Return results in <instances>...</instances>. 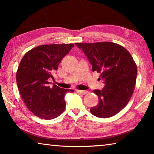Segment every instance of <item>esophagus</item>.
Returning a JSON list of instances; mask_svg holds the SVG:
<instances>
[{"mask_svg":"<svg viewBox=\"0 0 154 154\" xmlns=\"http://www.w3.org/2000/svg\"><path fill=\"white\" fill-rule=\"evenodd\" d=\"M77 92L79 93V94H86L88 93V91H86V90H77Z\"/></svg>","mask_w":154,"mask_h":154,"instance_id":"34e87169","label":"esophagus"}]
</instances>
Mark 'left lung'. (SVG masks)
<instances>
[{"label": "left lung", "instance_id": "1", "mask_svg": "<svg viewBox=\"0 0 154 154\" xmlns=\"http://www.w3.org/2000/svg\"><path fill=\"white\" fill-rule=\"evenodd\" d=\"M92 65V71L100 73L105 83L102 90L93 92L99 103L90 109L100 118H110L126 106L134 92L137 75V64L123 46L111 42L76 43Z\"/></svg>", "mask_w": 154, "mask_h": 154}]
</instances>
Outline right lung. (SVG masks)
Returning a JSON list of instances; mask_svg holds the SVG:
<instances>
[{"mask_svg": "<svg viewBox=\"0 0 154 154\" xmlns=\"http://www.w3.org/2000/svg\"><path fill=\"white\" fill-rule=\"evenodd\" d=\"M74 45H42L30 49L23 57L16 73L18 90L28 109L41 119H52L62 113L66 107L64 96L72 90L56 85L50 88L49 78L58 69L62 58Z\"/></svg>", "mask_w": 154, "mask_h": 154, "instance_id": "1", "label": "right lung"}]
</instances>
